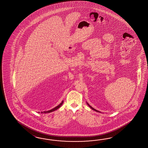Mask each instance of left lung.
Returning <instances> with one entry per match:
<instances>
[{"label":"left lung","instance_id":"obj_1","mask_svg":"<svg viewBox=\"0 0 148 148\" xmlns=\"http://www.w3.org/2000/svg\"><path fill=\"white\" fill-rule=\"evenodd\" d=\"M87 105H88V106H89V107H90V108H91V109H92V110H95V111H96V112H98V113H101V112H99V111H98V110H95V109H94V108H92V107H91V106H90V105H89V104H88V103H87Z\"/></svg>","mask_w":148,"mask_h":148}]
</instances>
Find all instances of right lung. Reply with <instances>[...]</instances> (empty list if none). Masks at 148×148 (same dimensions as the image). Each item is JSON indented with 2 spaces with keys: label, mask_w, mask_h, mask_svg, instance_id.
<instances>
[{
  "label": "right lung",
  "mask_w": 148,
  "mask_h": 148,
  "mask_svg": "<svg viewBox=\"0 0 148 148\" xmlns=\"http://www.w3.org/2000/svg\"><path fill=\"white\" fill-rule=\"evenodd\" d=\"M63 101H62V102H61L59 105H58L56 107H54L53 109H52V110H47V111L42 112H41V113H51V112H53L54 110H57L58 108H59L61 106V105L63 104Z\"/></svg>",
  "instance_id": "obj_1"
}]
</instances>
